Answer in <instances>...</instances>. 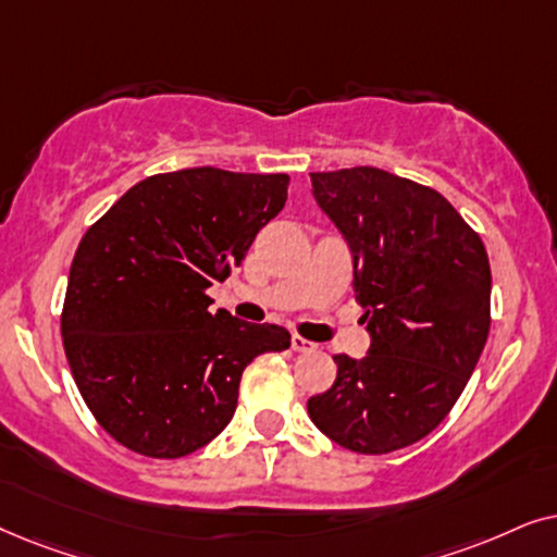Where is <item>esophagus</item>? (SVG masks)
Here are the masks:
<instances>
[{
	"label": "esophagus",
	"mask_w": 557,
	"mask_h": 557,
	"mask_svg": "<svg viewBox=\"0 0 557 557\" xmlns=\"http://www.w3.org/2000/svg\"><path fill=\"white\" fill-rule=\"evenodd\" d=\"M290 346H293V351H298V354L315 351L313 341H308V338H302V336H293V338H290Z\"/></svg>",
	"instance_id": "obj_1"
}]
</instances>
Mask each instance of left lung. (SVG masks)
<instances>
[{"label": "left lung", "instance_id": "obj_1", "mask_svg": "<svg viewBox=\"0 0 557 557\" xmlns=\"http://www.w3.org/2000/svg\"><path fill=\"white\" fill-rule=\"evenodd\" d=\"M313 198L354 255V293L372 336L336 354V382L308 399L321 433L380 456L435 430L461 397L492 325L481 236L428 185L380 168L310 173Z\"/></svg>", "mask_w": 557, "mask_h": 557}]
</instances>
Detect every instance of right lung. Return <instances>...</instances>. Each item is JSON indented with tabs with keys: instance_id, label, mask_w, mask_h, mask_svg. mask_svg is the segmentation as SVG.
<instances>
[{
	"instance_id": "add662e5",
	"label": "right lung",
	"mask_w": 557,
	"mask_h": 557,
	"mask_svg": "<svg viewBox=\"0 0 557 557\" xmlns=\"http://www.w3.org/2000/svg\"><path fill=\"white\" fill-rule=\"evenodd\" d=\"M285 173L188 168L124 193L81 239L61 333L76 387L116 443L150 458L203 448L234 418L247 364L290 333L211 313L206 290L283 211Z\"/></svg>"
}]
</instances>
